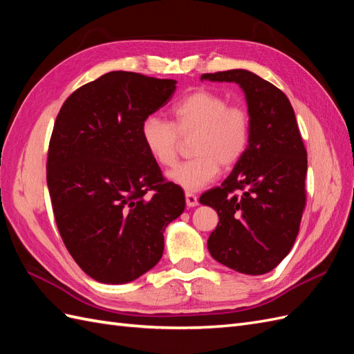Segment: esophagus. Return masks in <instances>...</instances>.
<instances>
[{
    "mask_svg": "<svg viewBox=\"0 0 354 354\" xmlns=\"http://www.w3.org/2000/svg\"><path fill=\"white\" fill-rule=\"evenodd\" d=\"M185 203L188 207H194L198 205V198L194 193H185Z\"/></svg>",
    "mask_w": 354,
    "mask_h": 354,
    "instance_id": "obj_1",
    "label": "esophagus"
}]
</instances>
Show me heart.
Returning a JSON list of instances; mask_svg holds the SVG:
<instances>
[{"instance_id":"obj_1","label":"heart","mask_w":354,"mask_h":354,"mask_svg":"<svg viewBox=\"0 0 354 354\" xmlns=\"http://www.w3.org/2000/svg\"><path fill=\"white\" fill-rule=\"evenodd\" d=\"M174 122L149 115L140 125V139L151 158L161 167H170L178 158L180 136H193L194 158L170 170V183L196 192L216 178L220 165L233 167L245 156L251 121L242 106H229V100L211 91H197L171 107Z\"/></svg>"}]
</instances>
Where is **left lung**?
<instances>
[{
	"label": "left lung",
	"instance_id": "8db88e82",
	"mask_svg": "<svg viewBox=\"0 0 354 354\" xmlns=\"http://www.w3.org/2000/svg\"><path fill=\"white\" fill-rule=\"evenodd\" d=\"M201 79L238 84L251 121L245 156L221 187L201 196V203L220 216L207 250L233 270L263 275L292 250L305 207L306 151L295 111L283 91L248 70L206 73Z\"/></svg>",
	"mask_w": 354,
	"mask_h": 354
}]
</instances>
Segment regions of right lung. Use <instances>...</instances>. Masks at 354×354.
Listing matches in <instances>:
<instances>
[{"label":"right lung","mask_w":354,"mask_h":354,"mask_svg":"<svg viewBox=\"0 0 354 354\" xmlns=\"http://www.w3.org/2000/svg\"><path fill=\"white\" fill-rule=\"evenodd\" d=\"M176 80L111 71L62 104L48 153L53 215L71 257L103 284L156 266L167 224L185 209L145 149L140 125L174 95Z\"/></svg>","instance_id":"right-lung-1"}]
</instances>
